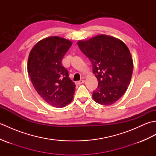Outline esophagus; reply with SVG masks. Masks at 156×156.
I'll return each instance as SVG.
<instances>
[{
	"label": "esophagus",
	"mask_w": 156,
	"mask_h": 156,
	"mask_svg": "<svg viewBox=\"0 0 156 156\" xmlns=\"http://www.w3.org/2000/svg\"><path fill=\"white\" fill-rule=\"evenodd\" d=\"M84 80H80V81H78L77 82H76V84H78V85H80V84H83V83H84Z\"/></svg>",
	"instance_id": "obj_1"
}]
</instances>
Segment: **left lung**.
I'll return each mask as SVG.
<instances>
[{
	"label": "left lung",
	"instance_id": "left-lung-1",
	"mask_svg": "<svg viewBox=\"0 0 156 156\" xmlns=\"http://www.w3.org/2000/svg\"><path fill=\"white\" fill-rule=\"evenodd\" d=\"M77 44L90 59L98 80L93 100L101 105L115 103L125 93L133 74V59L127 46L120 39L107 35L80 40Z\"/></svg>",
	"mask_w": 156,
	"mask_h": 156
}]
</instances>
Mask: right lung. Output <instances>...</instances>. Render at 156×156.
<instances>
[{
	"instance_id": "right-lung-1",
	"label": "right lung",
	"mask_w": 156,
	"mask_h": 156,
	"mask_svg": "<svg viewBox=\"0 0 156 156\" xmlns=\"http://www.w3.org/2000/svg\"><path fill=\"white\" fill-rule=\"evenodd\" d=\"M72 42L51 36L41 39L29 53L27 71L35 89L44 100L54 107L62 108L74 98L75 84L62 60Z\"/></svg>"
}]
</instances>
